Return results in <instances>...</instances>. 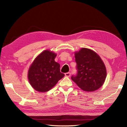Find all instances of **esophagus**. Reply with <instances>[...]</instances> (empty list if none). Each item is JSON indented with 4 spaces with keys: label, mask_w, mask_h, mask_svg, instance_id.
Returning a JSON list of instances; mask_svg holds the SVG:
<instances>
[{
    "label": "esophagus",
    "mask_w": 127,
    "mask_h": 127,
    "mask_svg": "<svg viewBox=\"0 0 127 127\" xmlns=\"http://www.w3.org/2000/svg\"><path fill=\"white\" fill-rule=\"evenodd\" d=\"M70 76V73L69 72H68V73H65V77H69Z\"/></svg>",
    "instance_id": "esophagus-1"
}]
</instances>
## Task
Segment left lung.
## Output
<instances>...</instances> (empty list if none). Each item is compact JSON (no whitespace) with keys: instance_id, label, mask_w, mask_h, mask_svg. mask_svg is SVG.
I'll return each instance as SVG.
<instances>
[{"instance_id":"8db88e82","label":"left lung","mask_w":127,"mask_h":127,"mask_svg":"<svg viewBox=\"0 0 127 127\" xmlns=\"http://www.w3.org/2000/svg\"><path fill=\"white\" fill-rule=\"evenodd\" d=\"M78 73L72 81L81 90L92 92L102 86L106 78V68L100 57L91 49L82 48L74 52Z\"/></svg>"}]
</instances>
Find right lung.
I'll list each match as a JSON object with an SVG mask.
<instances>
[{
  "instance_id": "obj_1",
  "label": "right lung",
  "mask_w": 127,
  "mask_h": 127,
  "mask_svg": "<svg viewBox=\"0 0 127 127\" xmlns=\"http://www.w3.org/2000/svg\"><path fill=\"white\" fill-rule=\"evenodd\" d=\"M57 55L50 50H44L30 65L27 77L30 85L36 91H49L64 76L60 72V64L54 60Z\"/></svg>"
}]
</instances>
